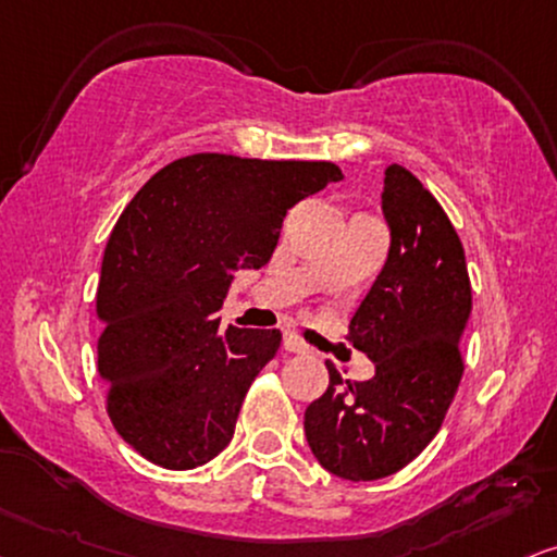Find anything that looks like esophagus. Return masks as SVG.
Segmentation results:
<instances>
[{"mask_svg": "<svg viewBox=\"0 0 557 557\" xmlns=\"http://www.w3.org/2000/svg\"><path fill=\"white\" fill-rule=\"evenodd\" d=\"M283 347H285L287 351H293V355H306V351H308V344L302 342L298 334H293V331H290V334H285Z\"/></svg>", "mask_w": 557, "mask_h": 557, "instance_id": "esophagus-1", "label": "esophagus"}]
</instances>
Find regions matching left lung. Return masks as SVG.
I'll return each instance as SVG.
<instances>
[{
	"instance_id": "left-lung-1",
	"label": "left lung",
	"mask_w": 557,
	"mask_h": 557,
	"mask_svg": "<svg viewBox=\"0 0 557 557\" xmlns=\"http://www.w3.org/2000/svg\"><path fill=\"white\" fill-rule=\"evenodd\" d=\"M385 267L349 321L347 339L375 362L362 383L342 380L306 408V440L329 473L377 481L398 473L440 432L457 385L473 290L460 236L436 197L408 172L385 169Z\"/></svg>"
}]
</instances>
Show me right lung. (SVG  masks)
Wrapping results in <instances>:
<instances>
[{
    "instance_id": "1",
    "label": "right lung",
    "mask_w": 557,
    "mask_h": 557,
    "mask_svg": "<svg viewBox=\"0 0 557 557\" xmlns=\"http://www.w3.org/2000/svg\"><path fill=\"white\" fill-rule=\"evenodd\" d=\"M344 180L331 161L182 157L138 189L104 246L97 370L112 426L166 470L228 447L246 391L277 355V329H221L238 270H259L283 218Z\"/></svg>"
}]
</instances>
